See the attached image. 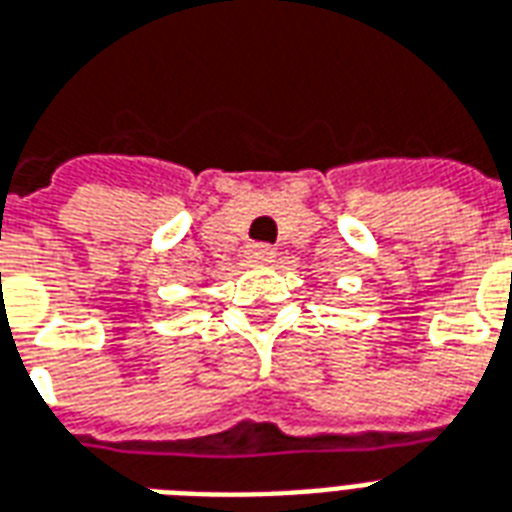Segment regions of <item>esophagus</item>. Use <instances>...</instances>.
Segmentation results:
<instances>
[{
	"label": "esophagus",
	"instance_id": "obj_1",
	"mask_svg": "<svg viewBox=\"0 0 512 512\" xmlns=\"http://www.w3.org/2000/svg\"><path fill=\"white\" fill-rule=\"evenodd\" d=\"M246 257H249L252 263H271L276 257V249L271 244H249Z\"/></svg>",
	"mask_w": 512,
	"mask_h": 512
}]
</instances>
